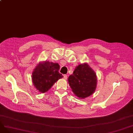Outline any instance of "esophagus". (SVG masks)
Here are the masks:
<instances>
[{"label": "esophagus", "mask_w": 133, "mask_h": 133, "mask_svg": "<svg viewBox=\"0 0 133 133\" xmlns=\"http://www.w3.org/2000/svg\"><path fill=\"white\" fill-rule=\"evenodd\" d=\"M64 78L65 80H66V79H67V75H64Z\"/></svg>", "instance_id": "1"}]
</instances>
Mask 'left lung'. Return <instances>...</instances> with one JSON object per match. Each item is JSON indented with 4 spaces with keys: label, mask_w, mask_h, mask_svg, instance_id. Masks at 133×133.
Listing matches in <instances>:
<instances>
[{
    "label": "left lung",
    "mask_w": 133,
    "mask_h": 133,
    "mask_svg": "<svg viewBox=\"0 0 133 133\" xmlns=\"http://www.w3.org/2000/svg\"><path fill=\"white\" fill-rule=\"evenodd\" d=\"M97 81L95 72L87 63L76 66L73 73L68 78L72 90L80 99L86 98L95 92Z\"/></svg>",
    "instance_id": "left-lung-1"
}]
</instances>
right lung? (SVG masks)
Masks as SVG:
<instances>
[{
  "label": "right lung",
  "instance_id": "add662e5",
  "mask_svg": "<svg viewBox=\"0 0 133 133\" xmlns=\"http://www.w3.org/2000/svg\"><path fill=\"white\" fill-rule=\"evenodd\" d=\"M58 63L50 61L39 62L32 72V80L34 86L40 93H44L51 89L59 79L64 76L59 72Z\"/></svg>",
  "mask_w": 133,
  "mask_h": 133
}]
</instances>
